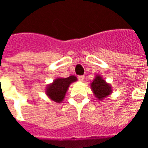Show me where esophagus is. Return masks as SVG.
Returning <instances> with one entry per match:
<instances>
[{"mask_svg": "<svg viewBox=\"0 0 148 148\" xmlns=\"http://www.w3.org/2000/svg\"><path fill=\"white\" fill-rule=\"evenodd\" d=\"M77 78H78V80L80 81V82H83L85 77H84L83 75H81V76H78V77H77Z\"/></svg>", "mask_w": 148, "mask_h": 148, "instance_id": "obj_1", "label": "esophagus"}]
</instances>
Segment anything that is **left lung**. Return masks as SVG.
Masks as SVG:
<instances>
[{"mask_svg": "<svg viewBox=\"0 0 148 148\" xmlns=\"http://www.w3.org/2000/svg\"><path fill=\"white\" fill-rule=\"evenodd\" d=\"M90 87L93 95L98 101H103L112 93L111 85L106 82L102 76L99 74H97L95 76V78L90 83Z\"/></svg>", "mask_w": 148, "mask_h": 148, "instance_id": "obj_1", "label": "left lung"}]
</instances>
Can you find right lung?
I'll return each instance as SVG.
<instances>
[{"mask_svg":"<svg viewBox=\"0 0 148 148\" xmlns=\"http://www.w3.org/2000/svg\"><path fill=\"white\" fill-rule=\"evenodd\" d=\"M77 78L74 75L68 77H58L46 87V94L50 99L56 103H61L65 98L68 88L71 83L76 82Z\"/></svg>","mask_w":148,"mask_h":148,"instance_id":"add662e5","label":"right lung"}]
</instances>
